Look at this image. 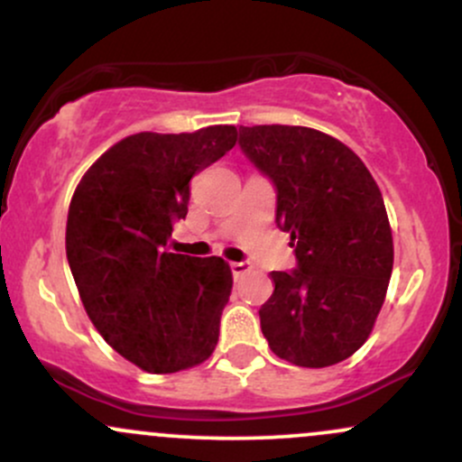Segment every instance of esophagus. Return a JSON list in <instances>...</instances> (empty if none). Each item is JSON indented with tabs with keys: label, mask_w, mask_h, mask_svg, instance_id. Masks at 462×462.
Instances as JSON below:
<instances>
[{
	"label": "esophagus",
	"mask_w": 462,
	"mask_h": 462,
	"mask_svg": "<svg viewBox=\"0 0 462 462\" xmlns=\"http://www.w3.org/2000/svg\"><path fill=\"white\" fill-rule=\"evenodd\" d=\"M252 269V264H249L247 261H238V263H230V272L235 278H238V275H243L245 272H249Z\"/></svg>",
	"instance_id": "1"
}]
</instances>
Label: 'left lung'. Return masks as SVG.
Returning a JSON list of instances; mask_svg holds the SVG:
<instances>
[{
	"instance_id": "left-lung-1",
	"label": "left lung",
	"mask_w": 462,
	"mask_h": 462,
	"mask_svg": "<svg viewBox=\"0 0 462 462\" xmlns=\"http://www.w3.org/2000/svg\"><path fill=\"white\" fill-rule=\"evenodd\" d=\"M238 147L273 182L275 224L291 235L293 272L258 310L275 356L330 367L367 341L393 269L378 184L341 141L301 125L238 128Z\"/></svg>"
}]
</instances>
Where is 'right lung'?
Instances as JSON below:
<instances>
[{
    "mask_svg": "<svg viewBox=\"0 0 462 462\" xmlns=\"http://www.w3.org/2000/svg\"><path fill=\"white\" fill-rule=\"evenodd\" d=\"M236 143L235 125L193 134L141 132L79 180L67 217V261L93 326L150 374L204 363L219 341L232 289L224 258L171 249L189 213V182Z\"/></svg>",
    "mask_w": 462,
    "mask_h": 462,
    "instance_id": "right-lung-1",
    "label": "right lung"
}]
</instances>
